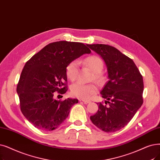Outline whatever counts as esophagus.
Wrapping results in <instances>:
<instances>
[{
  "instance_id": "1",
  "label": "esophagus",
  "mask_w": 160,
  "mask_h": 160,
  "mask_svg": "<svg viewBox=\"0 0 160 160\" xmlns=\"http://www.w3.org/2000/svg\"><path fill=\"white\" fill-rule=\"evenodd\" d=\"M82 101L84 104H88V103H89L90 102H91V101H89V100H82Z\"/></svg>"
}]
</instances>
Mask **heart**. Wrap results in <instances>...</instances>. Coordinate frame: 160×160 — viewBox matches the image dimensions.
Masks as SVG:
<instances>
[{"label": "heart", "instance_id": "1", "mask_svg": "<svg viewBox=\"0 0 160 160\" xmlns=\"http://www.w3.org/2000/svg\"><path fill=\"white\" fill-rule=\"evenodd\" d=\"M83 64L89 67L94 72L95 81L101 82L103 80L102 71L104 67L102 60L96 55L86 58L82 61ZM80 63L78 60H73L68 64L66 68V74L68 80L74 81L77 78L79 72ZM71 94L78 98L89 99L97 92V88L95 84H85L82 82H76L71 86Z\"/></svg>", "mask_w": 160, "mask_h": 160}]
</instances>
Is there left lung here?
<instances>
[{
    "label": "left lung",
    "instance_id": "8db88e82",
    "mask_svg": "<svg viewBox=\"0 0 160 160\" xmlns=\"http://www.w3.org/2000/svg\"><path fill=\"white\" fill-rule=\"evenodd\" d=\"M87 45L105 61L109 79L101 92L109 107L99 102L98 111L90 119L103 131L115 132L126 126L142 105V76L133 61L116 48L101 44Z\"/></svg>",
    "mask_w": 160,
    "mask_h": 160
}]
</instances>
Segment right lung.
<instances>
[{
	"instance_id": "1",
	"label": "right lung",
	"mask_w": 160,
	"mask_h": 160,
	"mask_svg": "<svg viewBox=\"0 0 160 160\" xmlns=\"http://www.w3.org/2000/svg\"><path fill=\"white\" fill-rule=\"evenodd\" d=\"M89 53L91 50L83 43L59 41L48 44L27 61L17 93L21 111L34 127L52 131L68 117L71 107L78 100L68 98L57 101L53 95L56 92L64 94L67 91L68 64Z\"/></svg>"
}]
</instances>
